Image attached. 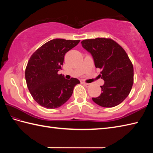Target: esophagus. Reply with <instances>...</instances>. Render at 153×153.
I'll list each match as a JSON object with an SVG mask.
<instances>
[{
  "label": "esophagus",
  "instance_id": "1",
  "mask_svg": "<svg viewBox=\"0 0 153 153\" xmlns=\"http://www.w3.org/2000/svg\"><path fill=\"white\" fill-rule=\"evenodd\" d=\"M83 85H84V86H85V87H89V86H90V84H89V83H83Z\"/></svg>",
  "mask_w": 153,
  "mask_h": 153
}]
</instances>
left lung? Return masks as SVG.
I'll use <instances>...</instances> for the list:
<instances>
[{"instance_id": "1", "label": "left lung", "mask_w": 153, "mask_h": 153, "mask_svg": "<svg viewBox=\"0 0 153 153\" xmlns=\"http://www.w3.org/2000/svg\"><path fill=\"white\" fill-rule=\"evenodd\" d=\"M82 47L91 54L99 76L105 81L100 96L92 98L97 105L110 108L120 105L130 93L134 83V67L124 49L111 39L83 40Z\"/></svg>"}]
</instances>
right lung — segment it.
Wrapping results in <instances>:
<instances>
[{"instance_id":"add662e5","label":"right lung","mask_w":153,"mask_h":153,"mask_svg":"<svg viewBox=\"0 0 153 153\" xmlns=\"http://www.w3.org/2000/svg\"><path fill=\"white\" fill-rule=\"evenodd\" d=\"M80 40L54 39L47 42L33 53L25 68L27 88L33 99L47 108H56L69 99L79 81L64 78L62 70L64 55Z\"/></svg>"}]
</instances>
